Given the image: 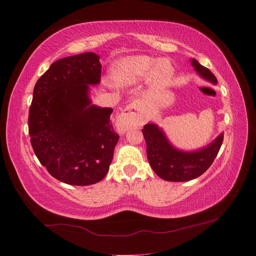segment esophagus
<instances>
[{
  "label": "esophagus",
  "instance_id": "obj_1",
  "mask_svg": "<svg viewBox=\"0 0 256 256\" xmlns=\"http://www.w3.org/2000/svg\"><path fill=\"white\" fill-rule=\"evenodd\" d=\"M140 102L135 100L128 104V106L120 114L118 118V128L120 132H125L132 125L136 124L140 120Z\"/></svg>",
  "mask_w": 256,
  "mask_h": 256
}]
</instances>
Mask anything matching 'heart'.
Listing matches in <instances>:
<instances>
[{"instance_id": "obj_1", "label": "heart", "mask_w": 256, "mask_h": 256, "mask_svg": "<svg viewBox=\"0 0 256 256\" xmlns=\"http://www.w3.org/2000/svg\"><path fill=\"white\" fill-rule=\"evenodd\" d=\"M172 67L170 62L148 56H130L120 60L113 69V79L118 84H132L152 78L156 84H164L170 78Z\"/></svg>"}]
</instances>
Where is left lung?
<instances>
[{
  "mask_svg": "<svg viewBox=\"0 0 256 256\" xmlns=\"http://www.w3.org/2000/svg\"><path fill=\"white\" fill-rule=\"evenodd\" d=\"M192 64L201 77L216 84V76L208 68L201 66L196 59ZM142 132L150 167L157 176L168 182H188L202 175L214 162L224 142V134H220L204 150L186 153L174 148L162 130L153 123L146 124Z\"/></svg>",
  "mask_w": 256,
  "mask_h": 256,
  "instance_id": "1",
  "label": "left lung"
}]
</instances>
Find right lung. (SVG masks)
Listing matches in <instances>:
<instances>
[{"label":"right lung","mask_w":256,"mask_h":256,"mask_svg":"<svg viewBox=\"0 0 256 256\" xmlns=\"http://www.w3.org/2000/svg\"><path fill=\"white\" fill-rule=\"evenodd\" d=\"M94 52L52 64L37 80L28 114L30 143L38 160L64 184L88 186L108 172L118 134L110 108L90 104L89 84H98L101 64Z\"/></svg>","instance_id":"add662e5"}]
</instances>
